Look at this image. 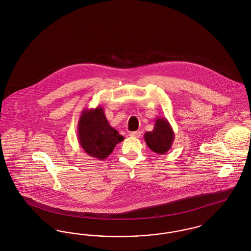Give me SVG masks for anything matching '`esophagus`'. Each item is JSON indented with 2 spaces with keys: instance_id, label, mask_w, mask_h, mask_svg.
Masks as SVG:
<instances>
[{
  "instance_id": "obj_1",
  "label": "esophagus",
  "mask_w": 251,
  "mask_h": 251,
  "mask_svg": "<svg viewBox=\"0 0 251 251\" xmlns=\"http://www.w3.org/2000/svg\"><path fill=\"white\" fill-rule=\"evenodd\" d=\"M130 136L131 137H140V135H141V131H131L130 132V134H129Z\"/></svg>"
}]
</instances>
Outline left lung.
I'll return each instance as SVG.
<instances>
[{
	"label": "left lung",
	"instance_id": "8db88e82",
	"mask_svg": "<svg viewBox=\"0 0 251 251\" xmlns=\"http://www.w3.org/2000/svg\"><path fill=\"white\" fill-rule=\"evenodd\" d=\"M144 138L147 146L152 151L158 154H165L171 149L175 134L167 119L158 118L153 131L145 132Z\"/></svg>",
	"mask_w": 251,
	"mask_h": 251
}]
</instances>
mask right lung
Wrapping results in <instances>:
<instances>
[{
    "instance_id": "obj_1",
    "label": "right lung",
    "mask_w": 251,
    "mask_h": 251,
    "mask_svg": "<svg viewBox=\"0 0 251 251\" xmlns=\"http://www.w3.org/2000/svg\"><path fill=\"white\" fill-rule=\"evenodd\" d=\"M78 139L85 153L104 160L124 137L108 122L103 108L84 109L78 122Z\"/></svg>"
}]
</instances>
